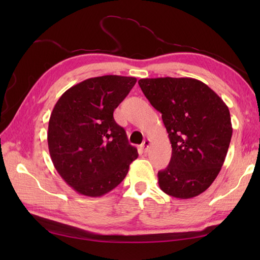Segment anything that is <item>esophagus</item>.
Listing matches in <instances>:
<instances>
[{"label": "esophagus", "instance_id": "obj_1", "mask_svg": "<svg viewBox=\"0 0 260 260\" xmlns=\"http://www.w3.org/2000/svg\"><path fill=\"white\" fill-rule=\"evenodd\" d=\"M150 146H151V141H150V140H145L144 142L142 143V145H141L142 152L146 153V152L148 151V148H150Z\"/></svg>", "mask_w": 260, "mask_h": 260}]
</instances>
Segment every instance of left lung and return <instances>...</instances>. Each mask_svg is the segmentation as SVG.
I'll return each instance as SVG.
<instances>
[{
    "label": "left lung",
    "instance_id": "obj_1",
    "mask_svg": "<svg viewBox=\"0 0 260 260\" xmlns=\"http://www.w3.org/2000/svg\"><path fill=\"white\" fill-rule=\"evenodd\" d=\"M139 85L162 114L172 144L158 185L167 194L190 199L201 194L221 170L233 136L229 108L202 81L193 78H145Z\"/></svg>",
    "mask_w": 260,
    "mask_h": 260
}]
</instances>
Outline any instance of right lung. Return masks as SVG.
Instances as JSON below:
<instances>
[{"label":"right lung","mask_w":260,"mask_h":260,"mask_svg":"<svg viewBox=\"0 0 260 260\" xmlns=\"http://www.w3.org/2000/svg\"><path fill=\"white\" fill-rule=\"evenodd\" d=\"M135 84L134 77H95L69 88L54 105L49 153L60 176L82 196L115 189L139 156L113 116Z\"/></svg>","instance_id":"1"}]
</instances>
